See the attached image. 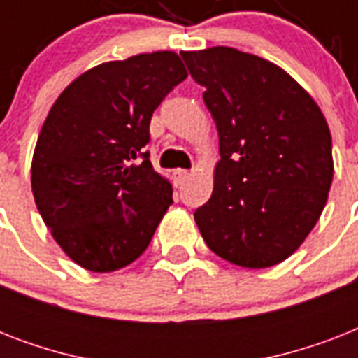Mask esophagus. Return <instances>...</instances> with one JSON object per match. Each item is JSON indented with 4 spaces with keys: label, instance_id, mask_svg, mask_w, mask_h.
I'll use <instances>...</instances> for the list:
<instances>
[{
    "label": "esophagus",
    "instance_id": "34e87169",
    "mask_svg": "<svg viewBox=\"0 0 358 358\" xmlns=\"http://www.w3.org/2000/svg\"><path fill=\"white\" fill-rule=\"evenodd\" d=\"M173 178H174V184L180 185L184 184L185 180L189 178V171H185V169H176L173 173Z\"/></svg>",
    "mask_w": 358,
    "mask_h": 358
}]
</instances>
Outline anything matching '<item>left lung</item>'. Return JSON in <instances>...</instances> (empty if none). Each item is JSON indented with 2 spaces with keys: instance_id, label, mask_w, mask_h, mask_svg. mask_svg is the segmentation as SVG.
<instances>
[{
  "instance_id": "8db88e82",
  "label": "left lung",
  "mask_w": 358,
  "mask_h": 358,
  "mask_svg": "<svg viewBox=\"0 0 358 358\" xmlns=\"http://www.w3.org/2000/svg\"><path fill=\"white\" fill-rule=\"evenodd\" d=\"M219 134L213 193L195 210L206 245L230 264L271 267L322 215L333 143L312 96L277 64L236 48L182 52Z\"/></svg>"
}]
</instances>
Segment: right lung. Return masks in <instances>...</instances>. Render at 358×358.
Listing matches in <instances>:
<instances>
[{"instance_id":"add662e5","label":"right lung","mask_w":358,"mask_h":358,"mask_svg":"<svg viewBox=\"0 0 358 358\" xmlns=\"http://www.w3.org/2000/svg\"><path fill=\"white\" fill-rule=\"evenodd\" d=\"M187 78L174 52L98 64L50 109L31 163L36 208L61 249L94 273L137 260L173 204L145 146L163 98Z\"/></svg>"}]
</instances>
